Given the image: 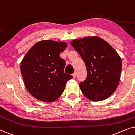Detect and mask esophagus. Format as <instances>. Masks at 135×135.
Wrapping results in <instances>:
<instances>
[{"mask_svg": "<svg viewBox=\"0 0 135 135\" xmlns=\"http://www.w3.org/2000/svg\"><path fill=\"white\" fill-rule=\"evenodd\" d=\"M73 78L75 79V77H76V73H74L73 74Z\"/></svg>", "mask_w": 135, "mask_h": 135, "instance_id": "34e87169", "label": "esophagus"}]
</instances>
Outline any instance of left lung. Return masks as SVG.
Returning <instances> with one entry per match:
<instances>
[{
    "mask_svg": "<svg viewBox=\"0 0 135 135\" xmlns=\"http://www.w3.org/2000/svg\"><path fill=\"white\" fill-rule=\"evenodd\" d=\"M71 45L85 63L87 77L79 84L82 93L93 101L104 100L119 85L122 60L106 41L99 37H86L72 40Z\"/></svg>",
    "mask_w": 135,
    "mask_h": 135,
    "instance_id": "8db88e82",
    "label": "left lung"
}]
</instances>
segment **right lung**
Instances as JSON below:
<instances>
[{"label":"right lung","mask_w":135,"mask_h":135,"mask_svg":"<svg viewBox=\"0 0 135 135\" xmlns=\"http://www.w3.org/2000/svg\"><path fill=\"white\" fill-rule=\"evenodd\" d=\"M67 47L64 42L50 40L37 42L25 55L20 65L24 84L38 100L51 103L63 93L73 75L64 73L65 61L60 56Z\"/></svg>","instance_id":"obj_1"}]
</instances>
